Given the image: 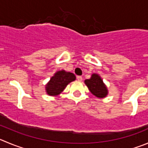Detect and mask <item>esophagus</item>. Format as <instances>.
<instances>
[{
  "instance_id": "esophagus-1",
  "label": "esophagus",
  "mask_w": 148,
  "mask_h": 148,
  "mask_svg": "<svg viewBox=\"0 0 148 148\" xmlns=\"http://www.w3.org/2000/svg\"><path fill=\"white\" fill-rule=\"evenodd\" d=\"M77 80L79 81H81L83 80V78L81 76H77Z\"/></svg>"
}]
</instances>
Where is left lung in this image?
Returning a JSON list of instances; mask_svg holds the SVG:
<instances>
[{"label": "left lung", "instance_id": "8db88e82", "mask_svg": "<svg viewBox=\"0 0 148 148\" xmlns=\"http://www.w3.org/2000/svg\"><path fill=\"white\" fill-rule=\"evenodd\" d=\"M84 82L91 94L97 97L104 98L108 95V88L98 74L94 73L91 75V78L85 80Z\"/></svg>", "mask_w": 148, "mask_h": 148}]
</instances>
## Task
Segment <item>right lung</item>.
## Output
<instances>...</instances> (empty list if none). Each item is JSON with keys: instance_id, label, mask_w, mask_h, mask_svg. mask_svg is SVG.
I'll return each instance as SVG.
<instances>
[{"instance_id": "obj_1", "label": "right lung", "mask_w": 148, "mask_h": 148, "mask_svg": "<svg viewBox=\"0 0 148 148\" xmlns=\"http://www.w3.org/2000/svg\"><path fill=\"white\" fill-rule=\"evenodd\" d=\"M75 80V75L65 70L57 71L46 86V91L51 96H57L65 88L67 84Z\"/></svg>"}]
</instances>
